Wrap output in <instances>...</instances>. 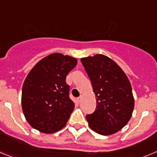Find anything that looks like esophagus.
<instances>
[{
	"label": "esophagus",
	"instance_id": "1",
	"mask_svg": "<svg viewBox=\"0 0 157 157\" xmlns=\"http://www.w3.org/2000/svg\"><path fill=\"white\" fill-rule=\"evenodd\" d=\"M82 101V96H80L79 98H77V101H78V103H80Z\"/></svg>",
	"mask_w": 157,
	"mask_h": 157
}]
</instances>
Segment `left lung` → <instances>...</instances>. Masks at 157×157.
<instances>
[{"mask_svg":"<svg viewBox=\"0 0 157 157\" xmlns=\"http://www.w3.org/2000/svg\"><path fill=\"white\" fill-rule=\"evenodd\" d=\"M96 96L95 112L86 116L89 126L101 135H111L127 125L132 116V88L123 70L111 58L97 54L81 58Z\"/></svg>","mask_w":157,"mask_h":157,"instance_id":"obj_1","label":"left lung"}]
</instances>
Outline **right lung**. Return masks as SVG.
<instances>
[{
    "instance_id": "obj_1",
    "label": "right lung",
    "mask_w": 157,
    "mask_h": 157,
    "mask_svg": "<svg viewBox=\"0 0 157 157\" xmlns=\"http://www.w3.org/2000/svg\"><path fill=\"white\" fill-rule=\"evenodd\" d=\"M77 63L72 56L52 53L29 72L22 89V109L33 128L52 134L65 127L75 109L66 77Z\"/></svg>"
}]
</instances>
